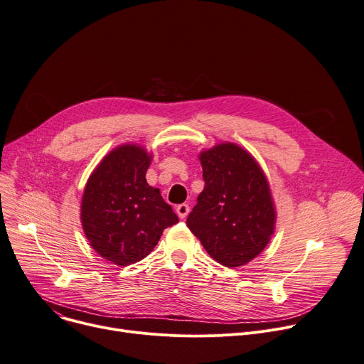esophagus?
Masks as SVG:
<instances>
[{
  "label": "esophagus",
  "mask_w": 364,
  "mask_h": 364,
  "mask_svg": "<svg viewBox=\"0 0 364 364\" xmlns=\"http://www.w3.org/2000/svg\"><path fill=\"white\" fill-rule=\"evenodd\" d=\"M176 212H177V215H178L180 219H186L187 215H188V212H190V206L186 205V203H181V205H178V206L176 208Z\"/></svg>",
  "instance_id": "34e87169"
}]
</instances>
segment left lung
Returning <instances> with one entry per match:
<instances>
[{"label":"left lung","mask_w":364,"mask_h":364,"mask_svg":"<svg viewBox=\"0 0 364 364\" xmlns=\"http://www.w3.org/2000/svg\"><path fill=\"white\" fill-rule=\"evenodd\" d=\"M199 159L205 188L187 226L222 266H245L274 232L276 210L267 178L251 154L235 144H219Z\"/></svg>","instance_id":"left-lung-1"}]
</instances>
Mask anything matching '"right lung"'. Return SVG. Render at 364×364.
<instances>
[{
    "label": "right lung",
    "mask_w": 364,
    "mask_h": 364,
    "mask_svg": "<svg viewBox=\"0 0 364 364\" xmlns=\"http://www.w3.org/2000/svg\"><path fill=\"white\" fill-rule=\"evenodd\" d=\"M149 164L142 146H117L97 165L84 190V234L95 252L116 266L144 259L164 229L178 222L159 190L146 183Z\"/></svg>",
    "instance_id": "add662e5"
}]
</instances>
